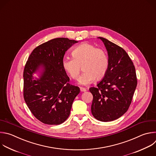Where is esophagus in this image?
Instances as JSON below:
<instances>
[{
  "instance_id": "34e87169",
  "label": "esophagus",
  "mask_w": 156,
  "mask_h": 156,
  "mask_svg": "<svg viewBox=\"0 0 156 156\" xmlns=\"http://www.w3.org/2000/svg\"><path fill=\"white\" fill-rule=\"evenodd\" d=\"M80 90H81V92H86V89L84 88V87H80Z\"/></svg>"
}]
</instances>
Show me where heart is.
I'll list each match as a JSON object with an SVG mask.
<instances>
[{"label": "heart", "instance_id": "b5f03b06", "mask_svg": "<svg viewBox=\"0 0 156 156\" xmlns=\"http://www.w3.org/2000/svg\"><path fill=\"white\" fill-rule=\"evenodd\" d=\"M73 57L66 56L62 61L65 72L69 76L77 80L83 66L84 72L78 81L81 85H89L97 78L104 76L108 68V58L106 52L94 45L83 43L77 46L72 52Z\"/></svg>", "mask_w": 156, "mask_h": 156}]
</instances>
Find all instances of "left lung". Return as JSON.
<instances>
[{
  "label": "left lung",
  "instance_id": "left-lung-1",
  "mask_svg": "<svg viewBox=\"0 0 156 156\" xmlns=\"http://www.w3.org/2000/svg\"><path fill=\"white\" fill-rule=\"evenodd\" d=\"M98 38L107 50L108 68L97 87L89 89L93 95L91 112L96 119L108 122L118 119L128 110L137 79L135 66L126 51L105 38Z\"/></svg>",
  "mask_w": 156,
  "mask_h": 156
}]
</instances>
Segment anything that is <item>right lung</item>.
<instances>
[{
    "instance_id": "1",
    "label": "right lung",
    "mask_w": 156,
    "mask_h": 156,
    "mask_svg": "<svg viewBox=\"0 0 156 156\" xmlns=\"http://www.w3.org/2000/svg\"><path fill=\"white\" fill-rule=\"evenodd\" d=\"M77 41L56 38L36 47L25 65L24 98L33 115L41 122L58 125L69 116L72 103L80 93L71 85L62 61L67 49ZM41 70L39 79L34 73Z\"/></svg>"
}]
</instances>
